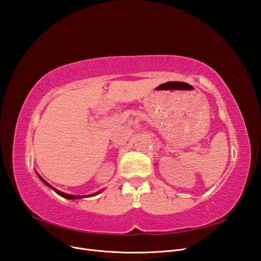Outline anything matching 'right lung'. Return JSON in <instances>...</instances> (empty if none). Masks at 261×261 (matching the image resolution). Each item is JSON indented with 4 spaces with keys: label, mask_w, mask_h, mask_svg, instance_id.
Returning <instances> with one entry per match:
<instances>
[{
    "label": "right lung",
    "mask_w": 261,
    "mask_h": 261,
    "mask_svg": "<svg viewBox=\"0 0 261 261\" xmlns=\"http://www.w3.org/2000/svg\"><path fill=\"white\" fill-rule=\"evenodd\" d=\"M37 174H38V173H37ZM38 176L39 177H40V179L43 181V183L46 185V186H49V187H51L52 189H53V191L55 192V193H57V194H59L60 196H62V197H64V198H67V199H78V198H82V197H85V196H74V195H69V194H65V193H63V192H60V191H58V189L57 188H54V187H52L49 183H48V181H45L40 175H39L38 174ZM102 191H99L98 193H94V194H92V195H89V196H86V197H90V196H96V195H98L99 193H101Z\"/></svg>",
    "instance_id": "1"
}]
</instances>
